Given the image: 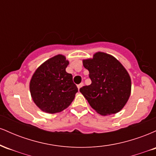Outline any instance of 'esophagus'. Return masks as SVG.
<instances>
[{"instance_id":"esophagus-1","label":"esophagus","mask_w":156,"mask_h":156,"mask_svg":"<svg viewBox=\"0 0 156 156\" xmlns=\"http://www.w3.org/2000/svg\"><path fill=\"white\" fill-rule=\"evenodd\" d=\"M83 83H80V84H78V90H79V89H80V88H81V87H83Z\"/></svg>"}]
</instances>
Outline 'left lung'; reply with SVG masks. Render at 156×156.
<instances>
[{
	"label": "left lung",
	"mask_w": 156,
	"mask_h": 156,
	"mask_svg": "<svg viewBox=\"0 0 156 156\" xmlns=\"http://www.w3.org/2000/svg\"><path fill=\"white\" fill-rule=\"evenodd\" d=\"M89 72L92 83L80 92L93 109L101 115L119 112L128 101L131 80L129 74L117 59L107 53L98 52L92 59L83 61Z\"/></svg>",
	"instance_id": "8db88e82"
}]
</instances>
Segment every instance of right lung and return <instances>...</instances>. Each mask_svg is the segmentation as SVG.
<instances>
[{
	"label": "right lung",
	"mask_w": 156,
	"mask_h": 156,
	"mask_svg": "<svg viewBox=\"0 0 156 156\" xmlns=\"http://www.w3.org/2000/svg\"><path fill=\"white\" fill-rule=\"evenodd\" d=\"M69 62L57 55L37 68L30 82V92L35 104L49 114L67 108L74 100L78 88L73 76L66 72Z\"/></svg>",
	"instance_id": "obj_1"
}]
</instances>
